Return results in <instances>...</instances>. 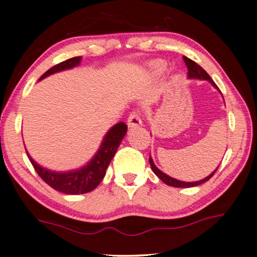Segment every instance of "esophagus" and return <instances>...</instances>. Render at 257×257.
<instances>
[{
	"label": "esophagus",
	"mask_w": 257,
	"mask_h": 257,
	"mask_svg": "<svg viewBox=\"0 0 257 257\" xmlns=\"http://www.w3.org/2000/svg\"><path fill=\"white\" fill-rule=\"evenodd\" d=\"M128 127H138L142 125V118H140L139 111H132L127 118Z\"/></svg>",
	"instance_id": "obj_1"
}]
</instances>
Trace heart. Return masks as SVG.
<instances>
[{"label":"heart","mask_w":257,"mask_h":257,"mask_svg":"<svg viewBox=\"0 0 257 257\" xmlns=\"http://www.w3.org/2000/svg\"><path fill=\"white\" fill-rule=\"evenodd\" d=\"M166 62L163 61V59H156V61L151 62L150 69L154 75H159V73H163L166 70Z\"/></svg>","instance_id":"obj_1"}]
</instances>
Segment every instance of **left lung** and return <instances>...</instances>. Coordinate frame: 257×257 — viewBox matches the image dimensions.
I'll use <instances>...</instances> for the list:
<instances>
[{
  "label": "left lung",
  "instance_id": "obj_1",
  "mask_svg": "<svg viewBox=\"0 0 257 257\" xmlns=\"http://www.w3.org/2000/svg\"><path fill=\"white\" fill-rule=\"evenodd\" d=\"M184 61L186 63V65H187V69H188V77L189 78H198V79H207L208 82H210L214 85V87H216V89H219V87L216 86V84L214 83V80L210 78V76L207 73L205 70H203L201 66H200L199 64H196V63L194 61H192V59H189L188 57H186V56H184ZM150 164H151V167H152V171L156 173V175L158 178L160 179L161 181H164L165 184L168 185V186H172V187H181V188H187V187H194V186H199L203 184V182L208 181L210 178L213 177L214 174H215V172L217 171V167L215 171L213 172L212 174H209L208 177L202 179V180L200 181H195V182H184V181H179V180H175V179L168 177V175H166L165 173H163V172L158 170V168L156 167V165H154L152 158L150 157Z\"/></svg>",
  "mask_w": 257,
  "mask_h": 257
}]
</instances>
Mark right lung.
<instances>
[{
    "label": "right lung",
    "mask_w": 257,
    "mask_h": 257,
    "mask_svg": "<svg viewBox=\"0 0 257 257\" xmlns=\"http://www.w3.org/2000/svg\"><path fill=\"white\" fill-rule=\"evenodd\" d=\"M80 57H73L66 61L58 63L52 66L47 72L43 73L42 78L52 73L62 71V70L71 69L73 66L78 65L80 62ZM127 131V125L125 122H118L106 133L105 138L101 143V146L96 156L90 161L86 166L77 171L66 172V173H57V172H51L41 167L35 161L29 158L30 163L33 164L35 171L40 175L42 180L48 184L56 191L64 193V194H84V193L93 191L98 185L100 184L103 178L105 177V172L110 165L114 153L120 145L122 138H124ZM28 154V153H27Z\"/></svg>",
    "instance_id": "right-lung-1"
}]
</instances>
